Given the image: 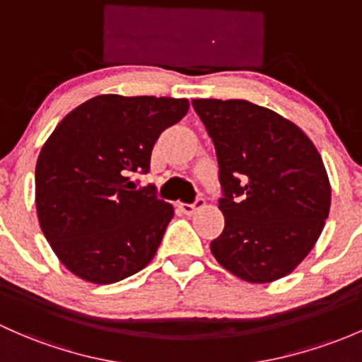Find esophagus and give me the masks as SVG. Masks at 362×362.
I'll use <instances>...</instances> for the list:
<instances>
[{
    "instance_id": "34e87169",
    "label": "esophagus",
    "mask_w": 362,
    "mask_h": 362,
    "mask_svg": "<svg viewBox=\"0 0 362 362\" xmlns=\"http://www.w3.org/2000/svg\"><path fill=\"white\" fill-rule=\"evenodd\" d=\"M204 206V199L203 197H196V201L194 203H180L178 204V208H180L182 211L185 213V215H192V213H196V210H199V208Z\"/></svg>"
}]
</instances>
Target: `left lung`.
I'll list each match as a JSON object with an SVG mask.
<instances>
[{"mask_svg": "<svg viewBox=\"0 0 362 362\" xmlns=\"http://www.w3.org/2000/svg\"><path fill=\"white\" fill-rule=\"evenodd\" d=\"M218 159L220 265L248 283L288 276L314 248L332 204L321 154L295 123L248 100L194 98Z\"/></svg>", "mask_w": 362, "mask_h": 362, "instance_id": "obj_1", "label": "left lung"}]
</instances>
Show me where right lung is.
Instances as JSON below:
<instances>
[{"instance_id":"1","label":"right lung","mask_w":362,"mask_h":362,"mask_svg":"<svg viewBox=\"0 0 362 362\" xmlns=\"http://www.w3.org/2000/svg\"><path fill=\"white\" fill-rule=\"evenodd\" d=\"M187 111V98L98 95L57 124L36 163V210L72 274L111 284L154 258L173 206L130 175L149 171L156 140Z\"/></svg>"}]
</instances>
